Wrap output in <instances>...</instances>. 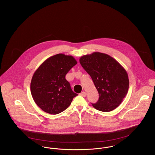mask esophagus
<instances>
[{
    "mask_svg": "<svg viewBox=\"0 0 155 155\" xmlns=\"http://www.w3.org/2000/svg\"><path fill=\"white\" fill-rule=\"evenodd\" d=\"M80 95L84 96V97H85V96H87V93L85 92H82L80 94Z\"/></svg>",
    "mask_w": 155,
    "mask_h": 155,
    "instance_id": "1",
    "label": "esophagus"
}]
</instances>
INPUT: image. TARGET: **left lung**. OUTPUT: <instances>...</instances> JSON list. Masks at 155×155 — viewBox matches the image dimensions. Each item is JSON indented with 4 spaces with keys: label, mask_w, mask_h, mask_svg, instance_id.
Returning <instances> with one entry per match:
<instances>
[{
    "label": "left lung",
    "mask_w": 155,
    "mask_h": 155,
    "mask_svg": "<svg viewBox=\"0 0 155 155\" xmlns=\"http://www.w3.org/2000/svg\"><path fill=\"white\" fill-rule=\"evenodd\" d=\"M80 63L92 78L99 95L98 101L92 104L93 107L104 112L117 108L129 88L125 68L110 56L100 52L81 56Z\"/></svg>",
    "instance_id": "left-lung-1"
}]
</instances>
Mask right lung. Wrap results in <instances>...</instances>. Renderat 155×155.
Instances as JSON below:
<instances>
[{
	"instance_id": "1",
	"label": "right lung",
	"mask_w": 155,
	"mask_h": 155,
	"mask_svg": "<svg viewBox=\"0 0 155 155\" xmlns=\"http://www.w3.org/2000/svg\"><path fill=\"white\" fill-rule=\"evenodd\" d=\"M77 64L72 56L59 53L45 60L35 71L31 81V92L34 102L45 112L59 114L78 95L65 78Z\"/></svg>"
}]
</instances>
